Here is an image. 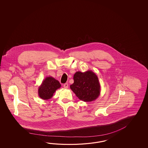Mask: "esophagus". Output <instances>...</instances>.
Wrapping results in <instances>:
<instances>
[{
  "mask_svg": "<svg viewBox=\"0 0 148 148\" xmlns=\"http://www.w3.org/2000/svg\"><path fill=\"white\" fill-rule=\"evenodd\" d=\"M63 87L64 88H66V89H67V88H68V84H64L63 85Z\"/></svg>",
  "mask_w": 148,
  "mask_h": 148,
  "instance_id": "1",
  "label": "esophagus"
}]
</instances>
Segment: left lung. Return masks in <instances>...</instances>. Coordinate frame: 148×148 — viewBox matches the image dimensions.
Returning a JSON list of instances; mask_svg holds the SVG:
<instances>
[{
  "mask_svg": "<svg viewBox=\"0 0 148 148\" xmlns=\"http://www.w3.org/2000/svg\"><path fill=\"white\" fill-rule=\"evenodd\" d=\"M74 82L70 88L80 100L90 102L100 95L101 85L97 76L91 70L77 71L73 75Z\"/></svg>",
  "mask_w": 148,
  "mask_h": 148,
  "instance_id": "1",
  "label": "left lung"
}]
</instances>
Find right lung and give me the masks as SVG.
<instances>
[{
	"mask_svg": "<svg viewBox=\"0 0 148 148\" xmlns=\"http://www.w3.org/2000/svg\"><path fill=\"white\" fill-rule=\"evenodd\" d=\"M61 85L58 80L52 77H47L38 87V95L43 100L50 99L53 97L54 93Z\"/></svg>",
	"mask_w": 148,
	"mask_h": 148,
	"instance_id": "obj_1",
	"label": "right lung"
}]
</instances>
